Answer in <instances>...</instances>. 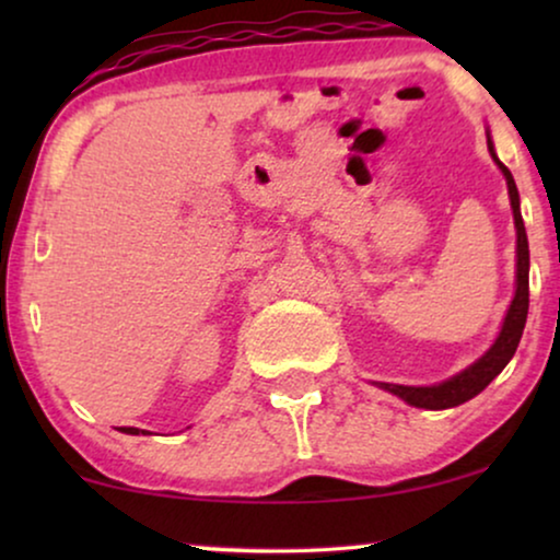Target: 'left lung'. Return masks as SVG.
<instances>
[{"label":"left lung","mask_w":560,"mask_h":560,"mask_svg":"<svg viewBox=\"0 0 560 560\" xmlns=\"http://www.w3.org/2000/svg\"><path fill=\"white\" fill-rule=\"evenodd\" d=\"M489 152H492L494 163L500 165V171L508 178V190H510V203H512V217H515V229H517V290L515 298H512V305L504 316L502 331L497 336V341L492 343V349L487 351L479 362H474L469 370H464L456 377H451L441 385L433 387H405V385H387V382H380L382 389L393 393L397 397H402L405 402L416 405V408H425V410H446V408H456L466 400H471L474 395H479L489 382H492L497 374H500L512 357H515L520 336H523L525 320H527V303H530V290H527V272H530V249H527V234H525V224L523 217H520V196H517V186L512 173L504 167L500 160L494 155L492 140L487 142Z\"/></svg>","instance_id":"obj_1"}]
</instances>
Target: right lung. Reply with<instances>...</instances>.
<instances>
[{"instance_id": "add662e5", "label": "right lung", "mask_w": 560, "mask_h": 560, "mask_svg": "<svg viewBox=\"0 0 560 560\" xmlns=\"http://www.w3.org/2000/svg\"><path fill=\"white\" fill-rule=\"evenodd\" d=\"M121 433H129V435H140V433H144V431H140V428H119Z\"/></svg>"}]
</instances>
